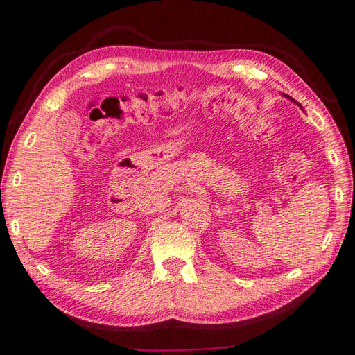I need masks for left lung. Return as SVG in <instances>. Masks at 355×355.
<instances>
[{
	"mask_svg": "<svg viewBox=\"0 0 355 355\" xmlns=\"http://www.w3.org/2000/svg\"><path fill=\"white\" fill-rule=\"evenodd\" d=\"M286 96H287V95H286ZM289 98H291V96H289ZM291 100H292V101H295V100H293V98H291ZM296 104H298V103H296Z\"/></svg>",
	"mask_w": 355,
	"mask_h": 355,
	"instance_id": "obj_1",
	"label": "left lung"
}]
</instances>
